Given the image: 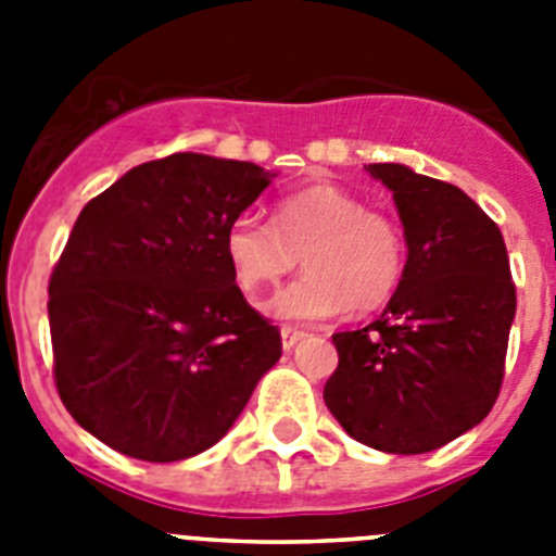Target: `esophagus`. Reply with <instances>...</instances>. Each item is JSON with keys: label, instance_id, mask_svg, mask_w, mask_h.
I'll list each match as a JSON object with an SVG mask.
<instances>
[{"label": "esophagus", "instance_id": "34e87169", "mask_svg": "<svg viewBox=\"0 0 556 556\" xmlns=\"http://www.w3.org/2000/svg\"><path fill=\"white\" fill-rule=\"evenodd\" d=\"M303 337H306V333L298 331V328L283 326V328H281V345H283V351H292V348L298 345V342H301Z\"/></svg>", "mask_w": 556, "mask_h": 556}]
</instances>
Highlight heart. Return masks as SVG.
I'll return each instance as SVG.
<instances>
[{"label":"heart","mask_w":556,"mask_h":556,"mask_svg":"<svg viewBox=\"0 0 556 556\" xmlns=\"http://www.w3.org/2000/svg\"><path fill=\"white\" fill-rule=\"evenodd\" d=\"M225 258L244 292H258L292 273L303 278L267 303L287 323L331 320L356 308L372 312L397 292L406 273V233L395 217L333 184H314L281 198L273 223L242 214L225 230Z\"/></svg>","instance_id":"1"}]
</instances>
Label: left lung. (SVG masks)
I'll list each match as a JSON object with an SVG mask.
<instances>
[{"label":"left lung","mask_w":556,"mask_h":556,"mask_svg":"<svg viewBox=\"0 0 556 556\" xmlns=\"http://www.w3.org/2000/svg\"><path fill=\"white\" fill-rule=\"evenodd\" d=\"M406 233V273L384 314L333 333L326 406L376 451L426 454L479 426L504 381L515 283L498 225L456 186L370 164Z\"/></svg>","instance_id":"obj_1"}]
</instances>
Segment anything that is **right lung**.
Returning <instances> with one entry per match:
<instances>
[{
    "instance_id": "obj_1",
    "label": "right lung",
    "mask_w": 556,
    "mask_h": 556,
    "mask_svg": "<svg viewBox=\"0 0 556 556\" xmlns=\"http://www.w3.org/2000/svg\"><path fill=\"white\" fill-rule=\"evenodd\" d=\"M273 178L175 152L80 211L49 278L52 372L68 415L113 451L203 454L281 358V331L244 301L223 244Z\"/></svg>"
}]
</instances>
